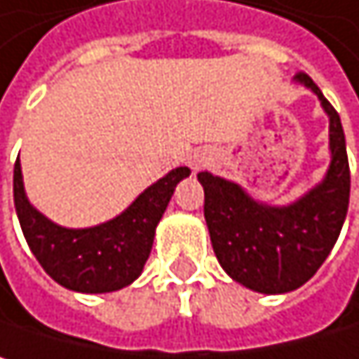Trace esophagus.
<instances>
[{
    "mask_svg": "<svg viewBox=\"0 0 359 359\" xmlns=\"http://www.w3.org/2000/svg\"><path fill=\"white\" fill-rule=\"evenodd\" d=\"M206 161H208V159H206L204 155H194V157L189 159V165H191L194 170H200Z\"/></svg>",
    "mask_w": 359,
    "mask_h": 359,
    "instance_id": "obj_1",
    "label": "esophagus"
}]
</instances>
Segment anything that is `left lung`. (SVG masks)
Masks as SVG:
<instances>
[{
  "mask_svg": "<svg viewBox=\"0 0 359 359\" xmlns=\"http://www.w3.org/2000/svg\"><path fill=\"white\" fill-rule=\"evenodd\" d=\"M330 117V168L324 181L290 206H267L240 185L200 172L204 217L221 267L242 286L282 294L301 288L330 255L349 206V161L341 117L307 73H297Z\"/></svg>",
  "mask_w": 359,
  "mask_h": 359,
  "instance_id": "left-lung-1",
  "label": "left lung"
}]
</instances>
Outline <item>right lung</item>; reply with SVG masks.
Returning <instances> with one entry per match:
<instances>
[{"label": "right lung", "instance_id": "right-lung-1", "mask_svg": "<svg viewBox=\"0 0 359 359\" xmlns=\"http://www.w3.org/2000/svg\"><path fill=\"white\" fill-rule=\"evenodd\" d=\"M189 174L191 170L185 165L168 172L113 221L88 229H67L29 204L16 159L14 206L31 252L54 282L75 292H113L140 276L174 187Z\"/></svg>", "mask_w": 359, "mask_h": 359}]
</instances>
